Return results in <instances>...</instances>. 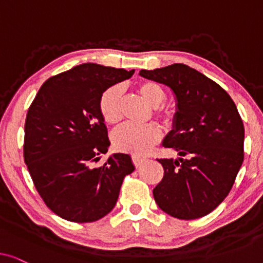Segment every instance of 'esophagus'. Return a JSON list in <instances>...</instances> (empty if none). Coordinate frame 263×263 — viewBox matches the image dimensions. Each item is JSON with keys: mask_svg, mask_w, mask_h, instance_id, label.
<instances>
[{"mask_svg": "<svg viewBox=\"0 0 263 263\" xmlns=\"http://www.w3.org/2000/svg\"><path fill=\"white\" fill-rule=\"evenodd\" d=\"M132 160H133V164H134L136 167H139L140 165H141L142 163H145V161H146L145 158H141V157H138V156H133L132 157Z\"/></svg>", "mask_w": 263, "mask_h": 263, "instance_id": "esophagus-1", "label": "esophagus"}]
</instances>
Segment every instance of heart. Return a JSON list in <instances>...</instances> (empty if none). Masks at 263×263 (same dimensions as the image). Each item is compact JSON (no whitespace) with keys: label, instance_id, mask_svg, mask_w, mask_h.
Wrapping results in <instances>:
<instances>
[{"label":"heart","instance_id":"1","mask_svg":"<svg viewBox=\"0 0 263 263\" xmlns=\"http://www.w3.org/2000/svg\"><path fill=\"white\" fill-rule=\"evenodd\" d=\"M136 89L151 106L160 105L165 99L163 87L154 81H141ZM121 100L122 91L118 86H111L100 95L98 109L105 123L114 125L121 121ZM156 117L164 124H171L177 117V109L174 105H163L156 111ZM160 138L161 130L157 124H124L112 133V143L115 148L120 152L146 156L159 142Z\"/></svg>","mask_w":263,"mask_h":263}]
</instances>
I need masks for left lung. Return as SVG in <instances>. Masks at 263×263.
<instances>
[{
  "mask_svg": "<svg viewBox=\"0 0 263 263\" xmlns=\"http://www.w3.org/2000/svg\"><path fill=\"white\" fill-rule=\"evenodd\" d=\"M140 75L168 86L178 106L164 147L179 158L158 160L164 176L153 189L154 200L174 218H202L229 195L242 166V117L224 88L185 64L142 69Z\"/></svg>",
  "mask_w": 263,
  "mask_h": 263,
  "instance_id": "left-lung-1",
  "label": "left lung"
}]
</instances>
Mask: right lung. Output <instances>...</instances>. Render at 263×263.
<instances>
[{
  "label": "right lung",
  "mask_w": 263,
  "mask_h": 263,
  "mask_svg": "<svg viewBox=\"0 0 263 263\" xmlns=\"http://www.w3.org/2000/svg\"><path fill=\"white\" fill-rule=\"evenodd\" d=\"M134 70L85 63L48 79L28 107L24 160L44 203L59 217L92 222L117 202L122 182L134 171L130 157L116 153L93 167L110 146L100 116V95Z\"/></svg>",
  "instance_id": "add662e5"
}]
</instances>
